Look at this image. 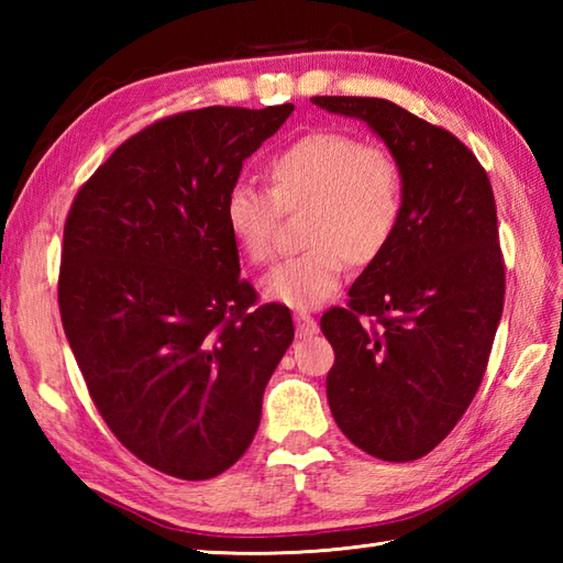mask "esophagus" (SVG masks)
Segmentation results:
<instances>
[{"mask_svg":"<svg viewBox=\"0 0 563 563\" xmlns=\"http://www.w3.org/2000/svg\"><path fill=\"white\" fill-rule=\"evenodd\" d=\"M295 327H297V336H314V333L319 331V324H317V319L312 317V314H307V312H297L295 314Z\"/></svg>","mask_w":563,"mask_h":563,"instance_id":"1","label":"esophagus"}]
</instances>
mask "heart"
<instances>
[{
  "label": "heart",
  "mask_w": 563,
  "mask_h": 563,
  "mask_svg": "<svg viewBox=\"0 0 563 563\" xmlns=\"http://www.w3.org/2000/svg\"><path fill=\"white\" fill-rule=\"evenodd\" d=\"M268 190L234 184L224 196V224L239 254L268 261L280 210H307L302 254L278 263L261 290L273 302L312 309L339 290L345 261L369 266L397 234L404 169L382 145H367L343 130H314L275 152L266 164Z\"/></svg>",
  "instance_id": "b5f03b06"
}]
</instances>
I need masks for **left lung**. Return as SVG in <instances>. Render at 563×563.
I'll return each instance as SVG.
<instances>
[{"mask_svg":"<svg viewBox=\"0 0 563 563\" xmlns=\"http://www.w3.org/2000/svg\"><path fill=\"white\" fill-rule=\"evenodd\" d=\"M312 101L361 118L404 169L397 234L321 331L336 353L327 397L343 435L377 460L411 462L457 426L492 355L506 292L494 188L464 142L397 103Z\"/></svg>","mask_w":563,"mask_h":563,"instance_id":"8db88e82","label":"left lung"}]
</instances>
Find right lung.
Wrapping results in <instances>:
<instances>
[{"instance_id": "obj_1", "label": "right lung", "mask_w": 563, "mask_h": 563, "mask_svg": "<svg viewBox=\"0 0 563 563\" xmlns=\"http://www.w3.org/2000/svg\"><path fill=\"white\" fill-rule=\"evenodd\" d=\"M292 103L166 115L128 137L65 220L57 305L89 397L113 435L176 479L242 457L295 339L290 309L239 278L224 196Z\"/></svg>"}]
</instances>
